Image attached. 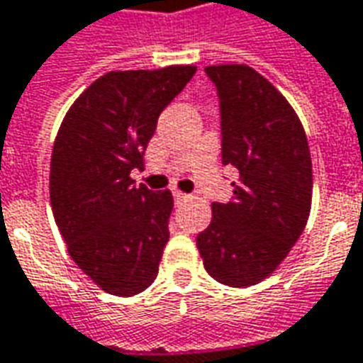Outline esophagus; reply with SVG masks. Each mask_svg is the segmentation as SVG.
<instances>
[{"mask_svg":"<svg viewBox=\"0 0 363 363\" xmlns=\"http://www.w3.org/2000/svg\"><path fill=\"white\" fill-rule=\"evenodd\" d=\"M172 196H174V201L177 202H182L189 199V194H186V192H181V191H172Z\"/></svg>","mask_w":363,"mask_h":363,"instance_id":"obj_1","label":"esophagus"}]
</instances>
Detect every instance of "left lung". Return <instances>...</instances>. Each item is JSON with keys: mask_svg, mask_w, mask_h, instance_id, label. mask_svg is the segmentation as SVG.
Returning <instances> with one entry per match:
<instances>
[{"mask_svg": "<svg viewBox=\"0 0 363 363\" xmlns=\"http://www.w3.org/2000/svg\"><path fill=\"white\" fill-rule=\"evenodd\" d=\"M204 73L220 103L223 164L238 171L228 202L196 236L206 272L246 288L270 276L304 230L312 204V159L302 123L278 89L248 65Z\"/></svg>", "mask_w": 363, "mask_h": 363, "instance_id": "8db88e82", "label": "left lung"}]
</instances>
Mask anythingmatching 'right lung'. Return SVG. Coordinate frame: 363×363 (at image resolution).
Returning <instances> with one entry per match:
<instances>
[{
  "label": "right lung",
  "mask_w": 363,
  "mask_h": 363,
  "mask_svg": "<svg viewBox=\"0 0 363 363\" xmlns=\"http://www.w3.org/2000/svg\"><path fill=\"white\" fill-rule=\"evenodd\" d=\"M194 73V65L111 71L79 95L59 127L53 216L75 264L109 294H139L159 274L172 194L137 186L130 171L143 167L159 115Z\"/></svg>",
  "instance_id": "right-lung-1"
}]
</instances>
